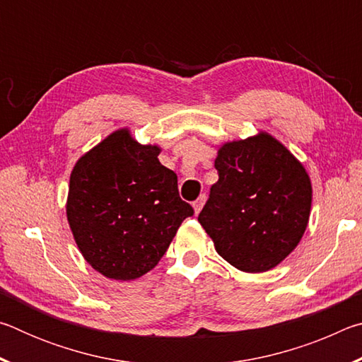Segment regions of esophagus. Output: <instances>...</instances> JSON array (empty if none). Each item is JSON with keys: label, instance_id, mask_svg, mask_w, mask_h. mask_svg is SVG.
<instances>
[{"label": "esophagus", "instance_id": "1", "mask_svg": "<svg viewBox=\"0 0 362 362\" xmlns=\"http://www.w3.org/2000/svg\"><path fill=\"white\" fill-rule=\"evenodd\" d=\"M204 203H206V194H201L199 198L196 199L194 203H193V209H194V214H199V212H201V209H203Z\"/></svg>", "mask_w": 362, "mask_h": 362}]
</instances>
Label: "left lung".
<instances>
[{"label": "left lung", "mask_w": 362, "mask_h": 362, "mask_svg": "<svg viewBox=\"0 0 362 362\" xmlns=\"http://www.w3.org/2000/svg\"><path fill=\"white\" fill-rule=\"evenodd\" d=\"M218 180L198 222L220 257L241 272L278 267L298 246L310 220V175L303 164L260 131L218 146Z\"/></svg>", "instance_id": "8db88e82"}]
</instances>
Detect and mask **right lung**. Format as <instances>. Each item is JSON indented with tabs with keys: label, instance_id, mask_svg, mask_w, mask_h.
<instances>
[{
	"label": "right lung",
	"instance_id": "add662e5",
	"mask_svg": "<svg viewBox=\"0 0 362 362\" xmlns=\"http://www.w3.org/2000/svg\"><path fill=\"white\" fill-rule=\"evenodd\" d=\"M159 153L161 146L139 144L129 127H121L73 166L66 220L84 260L110 279L148 273L193 216Z\"/></svg>",
	"mask_w": 362,
	"mask_h": 362
}]
</instances>
